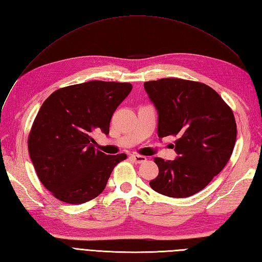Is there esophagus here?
<instances>
[{
	"instance_id": "1",
	"label": "esophagus",
	"mask_w": 262,
	"mask_h": 262,
	"mask_svg": "<svg viewBox=\"0 0 262 262\" xmlns=\"http://www.w3.org/2000/svg\"><path fill=\"white\" fill-rule=\"evenodd\" d=\"M130 158L134 163H138V164L146 162V157L143 155H139V154H133L130 156Z\"/></svg>"
}]
</instances>
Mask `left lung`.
I'll return each mask as SVG.
<instances>
[{
    "mask_svg": "<svg viewBox=\"0 0 262 262\" xmlns=\"http://www.w3.org/2000/svg\"><path fill=\"white\" fill-rule=\"evenodd\" d=\"M158 113V137H176V160L155 157L158 176L149 181L156 192L187 198L209 185L231 158L236 141L232 109L203 83L161 78L144 83Z\"/></svg>",
    "mask_w": 262,
    "mask_h": 262,
    "instance_id": "1",
    "label": "left lung"
}]
</instances>
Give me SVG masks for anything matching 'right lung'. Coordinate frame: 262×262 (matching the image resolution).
Returning <instances> with one entry per match:
<instances>
[{
  "mask_svg": "<svg viewBox=\"0 0 262 262\" xmlns=\"http://www.w3.org/2000/svg\"><path fill=\"white\" fill-rule=\"evenodd\" d=\"M130 83L91 81L63 87L45 100L28 137V152L41 184L57 198L81 204L99 195L126 154L106 155L94 147L95 131L109 133Z\"/></svg>",
  "mask_w": 262,
  "mask_h": 262,
  "instance_id": "obj_1",
  "label": "right lung"
}]
</instances>
